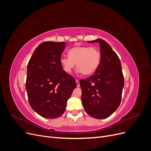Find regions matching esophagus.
Here are the masks:
<instances>
[{
  "label": "esophagus",
  "instance_id": "obj_1",
  "mask_svg": "<svg viewBox=\"0 0 151 151\" xmlns=\"http://www.w3.org/2000/svg\"><path fill=\"white\" fill-rule=\"evenodd\" d=\"M76 83H77V88H79V87H80V84H79V80L78 79H76Z\"/></svg>",
  "mask_w": 151,
  "mask_h": 151
}]
</instances>
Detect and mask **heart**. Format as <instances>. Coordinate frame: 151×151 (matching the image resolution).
I'll list each match as a JSON object with an SVG mask.
<instances>
[{
    "instance_id": "heart-1",
    "label": "heart",
    "mask_w": 151,
    "mask_h": 151,
    "mask_svg": "<svg viewBox=\"0 0 151 151\" xmlns=\"http://www.w3.org/2000/svg\"><path fill=\"white\" fill-rule=\"evenodd\" d=\"M68 57L63 56L60 59L63 69L67 73H70L76 67L79 73L85 76L93 74L99 65L101 55L99 50L94 47L88 46L75 47L68 50Z\"/></svg>"
}]
</instances>
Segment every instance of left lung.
I'll return each mask as SVG.
<instances>
[{
    "mask_svg": "<svg viewBox=\"0 0 151 151\" xmlns=\"http://www.w3.org/2000/svg\"><path fill=\"white\" fill-rule=\"evenodd\" d=\"M99 43L101 62L95 74L80 81L81 100L86 112L96 119H104L115 112L121 102L124 78L119 57L102 39Z\"/></svg>",
    "mask_w": 151,
    "mask_h": 151,
    "instance_id": "1",
    "label": "left lung"
}]
</instances>
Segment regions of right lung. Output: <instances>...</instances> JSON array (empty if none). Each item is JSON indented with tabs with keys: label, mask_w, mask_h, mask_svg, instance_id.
Listing matches in <instances>:
<instances>
[{
	"label": "right lung",
	"mask_w": 151,
	"mask_h": 151,
	"mask_svg": "<svg viewBox=\"0 0 151 151\" xmlns=\"http://www.w3.org/2000/svg\"><path fill=\"white\" fill-rule=\"evenodd\" d=\"M65 48V42H43L35 50L27 66L26 89L29 104L46 118H56L64 113L77 86L60 64Z\"/></svg>",
	"instance_id": "obj_1"
}]
</instances>
